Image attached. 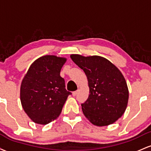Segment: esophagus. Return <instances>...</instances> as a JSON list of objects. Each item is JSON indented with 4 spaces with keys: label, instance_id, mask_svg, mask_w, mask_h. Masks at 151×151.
<instances>
[{
    "label": "esophagus",
    "instance_id": "34e87169",
    "mask_svg": "<svg viewBox=\"0 0 151 151\" xmlns=\"http://www.w3.org/2000/svg\"><path fill=\"white\" fill-rule=\"evenodd\" d=\"M78 92H79V90H77V91H73V92H72V96H75L77 94Z\"/></svg>",
    "mask_w": 151,
    "mask_h": 151
}]
</instances>
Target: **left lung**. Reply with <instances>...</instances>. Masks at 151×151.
Returning <instances> with one entry per match:
<instances>
[{
    "instance_id": "8db88e82",
    "label": "left lung",
    "mask_w": 151,
    "mask_h": 151,
    "mask_svg": "<svg viewBox=\"0 0 151 151\" xmlns=\"http://www.w3.org/2000/svg\"><path fill=\"white\" fill-rule=\"evenodd\" d=\"M70 58L87 77L89 94L81 104L84 115L96 126L114 124L124 114L129 101V91L124 75L103 57L73 54Z\"/></svg>"
}]
</instances>
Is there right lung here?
Here are the masks:
<instances>
[{"instance_id":"right-lung-1","label":"right lung","mask_w":151,"mask_h":151,"mask_svg":"<svg viewBox=\"0 0 151 151\" xmlns=\"http://www.w3.org/2000/svg\"><path fill=\"white\" fill-rule=\"evenodd\" d=\"M67 58L45 55L32 62L20 85V101L23 110L33 122L46 125L61 114L71 92L65 89L60 77Z\"/></svg>"}]
</instances>
